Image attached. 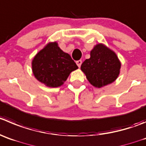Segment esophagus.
Returning a JSON list of instances; mask_svg holds the SVG:
<instances>
[{"label": "esophagus", "instance_id": "1", "mask_svg": "<svg viewBox=\"0 0 146 146\" xmlns=\"http://www.w3.org/2000/svg\"><path fill=\"white\" fill-rule=\"evenodd\" d=\"M76 64H77V65L78 67H81V64H82V60H77L76 61Z\"/></svg>", "mask_w": 146, "mask_h": 146}]
</instances>
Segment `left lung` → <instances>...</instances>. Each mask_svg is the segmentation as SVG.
Here are the masks:
<instances>
[{"label":"left lung","instance_id":"1","mask_svg":"<svg viewBox=\"0 0 146 146\" xmlns=\"http://www.w3.org/2000/svg\"><path fill=\"white\" fill-rule=\"evenodd\" d=\"M90 55L89 59L83 62L81 69L92 86L101 88L117 78L121 63L114 52L104 44H98Z\"/></svg>","mask_w":146,"mask_h":146}]
</instances>
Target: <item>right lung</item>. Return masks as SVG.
<instances>
[{
	"label": "right lung",
	"mask_w": 146,
	"mask_h": 146,
	"mask_svg": "<svg viewBox=\"0 0 146 146\" xmlns=\"http://www.w3.org/2000/svg\"><path fill=\"white\" fill-rule=\"evenodd\" d=\"M34 76L48 87L62 86L70 73L78 69L70 54L58 47L56 42H50L35 55L32 62Z\"/></svg>",
	"instance_id": "add662e5"
}]
</instances>
